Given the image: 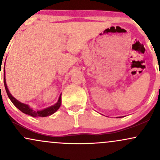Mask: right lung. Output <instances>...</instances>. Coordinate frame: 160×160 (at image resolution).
I'll return each mask as SVG.
<instances>
[{
	"label": "right lung",
	"mask_w": 160,
	"mask_h": 160,
	"mask_svg": "<svg viewBox=\"0 0 160 160\" xmlns=\"http://www.w3.org/2000/svg\"><path fill=\"white\" fill-rule=\"evenodd\" d=\"M3 82H4V86H5V89H6L7 94L8 95V97L10 98V101L12 102V104L16 106L18 109L20 110L22 113H26V114L31 115L32 117H47V116L52 115V113H54L58 108H60V105H61L62 103V98H61V95H60L59 98H58V102L54 105L51 106V107L46 108V109L43 110V111H33L32 109H31L30 108L28 107V104L21 103V102H19L18 100L12 97L11 94L9 92L8 89H7V86L6 84V80H5V68H4V71H3Z\"/></svg>",
	"instance_id": "obj_1"
}]
</instances>
